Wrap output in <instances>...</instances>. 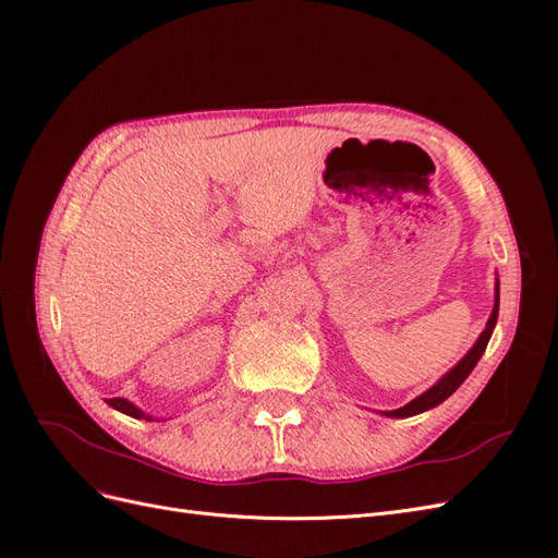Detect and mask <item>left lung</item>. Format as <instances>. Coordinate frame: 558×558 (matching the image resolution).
Masks as SVG:
<instances>
[{
	"label": "left lung",
	"mask_w": 558,
	"mask_h": 558,
	"mask_svg": "<svg viewBox=\"0 0 558 558\" xmlns=\"http://www.w3.org/2000/svg\"><path fill=\"white\" fill-rule=\"evenodd\" d=\"M498 302H500V289H498V281H496L494 312H492V316H488L486 328L482 330V335H480V340L475 342V347H472V349L465 353V356H463L459 363H456L440 381H437L435 386H430L426 393H421L418 398H414L412 402H408V404H404V408H400V410L384 412V414H386V416H396V418H404V416H414V414H421V412H426V410H433V408H437V404H440V402H445V400L456 391V388H459V386L468 379V375L472 373V369H475L477 361L482 359V353H484L488 340H492V332H494V328H496V320H498Z\"/></svg>",
	"instance_id": "obj_1"
}]
</instances>
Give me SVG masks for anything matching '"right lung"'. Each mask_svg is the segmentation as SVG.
Here are the masks:
<instances>
[{
	"label": "right lung",
	"mask_w": 558,
	"mask_h": 558,
	"mask_svg": "<svg viewBox=\"0 0 558 558\" xmlns=\"http://www.w3.org/2000/svg\"><path fill=\"white\" fill-rule=\"evenodd\" d=\"M113 410H118V412H123V414H128V416H132V418H146V421H154L150 416H146L140 408H134V404L130 402V400H125V398H109L107 400Z\"/></svg>",
	"instance_id": "1"
}]
</instances>
